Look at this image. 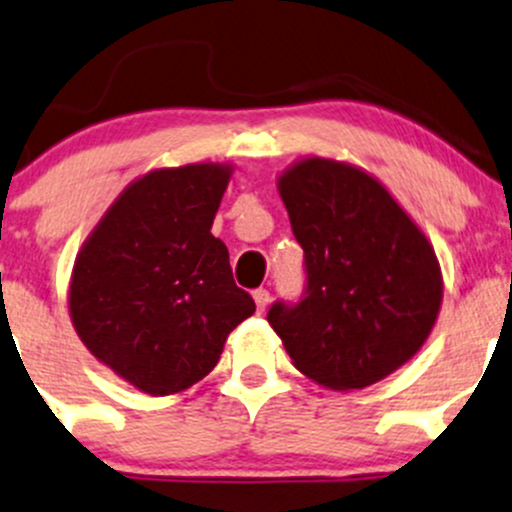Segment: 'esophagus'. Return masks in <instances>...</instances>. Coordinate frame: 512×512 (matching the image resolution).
I'll list each match as a JSON object with an SVG mask.
<instances>
[{
	"mask_svg": "<svg viewBox=\"0 0 512 512\" xmlns=\"http://www.w3.org/2000/svg\"><path fill=\"white\" fill-rule=\"evenodd\" d=\"M252 299H255L257 311H260V314H262V311L267 309V304H270V292H267V289H255Z\"/></svg>",
	"mask_w": 512,
	"mask_h": 512,
	"instance_id": "1",
	"label": "esophagus"
}]
</instances>
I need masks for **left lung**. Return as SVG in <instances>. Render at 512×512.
<instances>
[{
  "instance_id": "left-lung-1",
  "label": "left lung",
  "mask_w": 512,
  "mask_h": 512,
  "mask_svg": "<svg viewBox=\"0 0 512 512\" xmlns=\"http://www.w3.org/2000/svg\"><path fill=\"white\" fill-rule=\"evenodd\" d=\"M277 191L309 279L297 306L267 314L294 368L341 392L387 378L437 324L444 279L434 245L373 174L348 161H294Z\"/></svg>"
}]
</instances>
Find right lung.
Listing matches in <instances>:
<instances>
[{"mask_svg": "<svg viewBox=\"0 0 512 512\" xmlns=\"http://www.w3.org/2000/svg\"><path fill=\"white\" fill-rule=\"evenodd\" d=\"M233 164L152 169L115 198L75 255L68 311L83 346L152 397L179 395L218 365L255 314L211 233Z\"/></svg>", "mask_w": 512, "mask_h": 512, "instance_id": "add662e5", "label": "right lung"}]
</instances>
